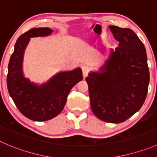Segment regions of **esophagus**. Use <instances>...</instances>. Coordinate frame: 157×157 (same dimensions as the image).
<instances>
[{"mask_svg": "<svg viewBox=\"0 0 157 157\" xmlns=\"http://www.w3.org/2000/svg\"><path fill=\"white\" fill-rule=\"evenodd\" d=\"M82 71H83V76L86 77L88 74V71H89V67L87 66H83L82 67Z\"/></svg>", "mask_w": 157, "mask_h": 157, "instance_id": "obj_1", "label": "esophagus"}]
</instances>
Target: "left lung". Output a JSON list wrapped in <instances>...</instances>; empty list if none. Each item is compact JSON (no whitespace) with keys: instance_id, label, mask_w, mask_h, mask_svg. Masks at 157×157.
<instances>
[{"instance_id":"obj_1","label":"left lung","mask_w":157,"mask_h":157,"mask_svg":"<svg viewBox=\"0 0 157 157\" xmlns=\"http://www.w3.org/2000/svg\"><path fill=\"white\" fill-rule=\"evenodd\" d=\"M119 41L99 71L86 77L90 106L101 121L120 124L137 112L148 91L150 72L145 47L129 28L109 26Z\"/></svg>"}]
</instances>
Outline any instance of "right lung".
<instances>
[{"label":"right lung","instance_id":"obj_1","mask_svg":"<svg viewBox=\"0 0 157 157\" xmlns=\"http://www.w3.org/2000/svg\"><path fill=\"white\" fill-rule=\"evenodd\" d=\"M53 31L49 27H39L20 36L9 61L7 77L9 94L20 112L33 121H46L57 117L63 110L73 86L83 80L80 67L60 71L41 84L24 77V51L30 38L49 36Z\"/></svg>","mask_w":157,"mask_h":157}]
</instances>
